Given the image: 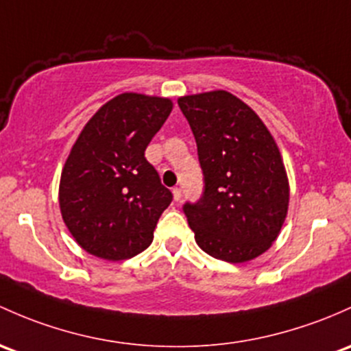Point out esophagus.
<instances>
[{"label":"esophagus","instance_id":"34e87169","mask_svg":"<svg viewBox=\"0 0 351 351\" xmlns=\"http://www.w3.org/2000/svg\"><path fill=\"white\" fill-rule=\"evenodd\" d=\"M173 200H175V202L182 200V190H180L178 186L173 188Z\"/></svg>","mask_w":351,"mask_h":351}]
</instances>
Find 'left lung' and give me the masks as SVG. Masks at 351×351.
I'll return each instance as SVG.
<instances>
[{"label": "left lung", "mask_w": 351, "mask_h": 351, "mask_svg": "<svg viewBox=\"0 0 351 351\" xmlns=\"http://www.w3.org/2000/svg\"><path fill=\"white\" fill-rule=\"evenodd\" d=\"M204 171L200 200L183 205L198 247L225 263L256 259L278 239L287 215L289 183L269 129L227 90L185 95Z\"/></svg>", "instance_id": "1"}]
</instances>
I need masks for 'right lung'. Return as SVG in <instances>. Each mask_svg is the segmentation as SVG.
<instances>
[{"label":"right lung","instance_id":"add662e5","mask_svg":"<svg viewBox=\"0 0 351 351\" xmlns=\"http://www.w3.org/2000/svg\"><path fill=\"white\" fill-rule=\"evenodd\" d=\"M173 109L165 97L124 92L84 126L60 176L62 219L84 250L106 261L138 256L173 195L145 151Z\"/></svg>","mask_w":351,"mask_h":351}]
</instances>
